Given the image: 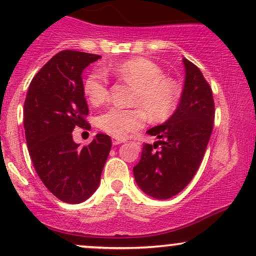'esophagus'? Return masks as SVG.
<instances>
[{"label":"esophagus","instance_id":"esophagus-1","mask_svg":"<svg viewBox=\"0 0 256 256\" xmlns=\"http://www.w3.org/2000/svg\"><path fill=\"white\" fill-rule=\"evenodd\" d=\"M113 146H118V144H122V143L125 142V140H122V138H113Z\"/></svg>","mask_w":256,"mask_h":256}]
</instances>
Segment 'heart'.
Returning <instances> with one entry per match:
<instances>
[{
    "label": "heart",
    "instance_id": "b5f03b06",
    "mask_svg": "<svg viewBox=\"0 0 256 256\" xmlns=\"http://www.w3.org/2000/svg\"><path fill=\"white\" fill-rule=\"evenodd\" d=\"M122 80L137 85L132 104L140 108L110 107L98 116V126L102 131L116 138L126 137L140 130L146 122V112L152 119H164L177 104L179 90L177 84L164 77L156 64L148 58H136L108 68ZM108 76L102 68H95L85 78L83 89L92 104H101L110 95Z\"/></svg>",
    "mask_w": 256,
    "mask_h": 256
}]
</instances>
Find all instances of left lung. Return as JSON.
Segmentation results:
<instances>
[{"label": "left lung", "instance_id": "1", "mask_svg": "<svg viewBox=\"0 0 256 256\" xmlns=\"http://www.w3.org/2000/svg\"><path fill=\"white\" fill-rule=\"evenodd\" d=\"M184 88L174 113L146 134L158 137L143 146L134 176L140 189L154 198L177 195L190 183L204 158L214 122V101L210 84L198 67L183 58ZM162 146L160 151L152 149Z\"/></svg>", "mask_w": 256, "mask_h": 256}]
</instances>
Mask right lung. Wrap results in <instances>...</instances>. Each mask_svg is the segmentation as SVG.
<instances>
[{"label": "right lung", "instance_id": "add662e5", "mask_svg": "<svg viewBox=\"0 0 256 256\" xmlns=\"http://www.w3.org/2000/svg\"><path fill=\"white\" fill-rule=\"evenodd\" d=\"M100 55L62 50L32 79L24 104V128L28 152L46 189L66 204H80L96 192L110 152L108 134H98L79 148L72 131L89 130L83 71Z\"/></svg>", "mask_w": 256, "mask_h": 256}]
</instances>
